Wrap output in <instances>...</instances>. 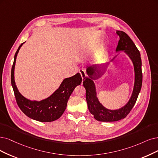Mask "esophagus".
I'll return each instance as SVG.
<instances>
[{"label":"esophagus","mask_w":158,"mask_h":158,"mask_svg":"<svg viewBox=\"0 0 158 158\" xmlns=\"http://www.w3.org/2000/svg\"><path fill=\"white\" fill-rule=\"evenodd\" d=\"M79 73L81 74V78H82V81H83L85 77H86V73H85V71L83 69H80L79 70Z\"/></svg>","instance_id":"34e87169"}]
</instances>
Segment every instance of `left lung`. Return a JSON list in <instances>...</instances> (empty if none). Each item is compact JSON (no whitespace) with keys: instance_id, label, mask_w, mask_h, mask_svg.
I'll return each instance as SVG.
<instances>
[{"instance_id":"obj_1","label":"left lung","mask_w":158,"mask_h":158,"mask_svg":"<svg viewBox=\"0 0 158 158\" xmlns=\"http://www.w3.org/2000/svg\"><path fill=\"white\" fill-rule=\"evenodd\" d=\"M116 34H118L120 40L116 47V52H124L130 57L134 66L135 82L131 96L125 106L116 110L108 109L99 102L94 80L100 78L106 73L109 64L87 66L86 73L88 77H86L83 81V86L86 89L87 105L89 111L94 115V118L101 122H114L126 118L135 105L142 86V62L139 51L126 33L123 31H116ZM116 57V56L110 62H113Z\"/></svg>"}]
</instances>
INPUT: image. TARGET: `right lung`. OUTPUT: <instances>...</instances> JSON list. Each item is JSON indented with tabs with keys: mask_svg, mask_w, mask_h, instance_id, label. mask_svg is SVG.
<instances>
[{
	"mask_svg": "<svg viewBox=\"0 0 158 158\" xmlns=\"http://www.w3.org/2000/svg\"><path fill=\"white\" fill-rule=\"evenodd\" d=\"M25 43V42H24ZM17 50L11 72V83L13 87L16 102L23 113L33 120L48 122L59 118L65 110L68 99L73 90L82 82L79 73L63 80L58 89L48 98L41 101H31L25 98L19 92L14 79V69L16 58L23 44Z\"/></svg>",
	"mask_w": 158,
	"mask_h": 158,
	"instance_id": "add662e5",
	"label": "right lung"
}]
</instances>
